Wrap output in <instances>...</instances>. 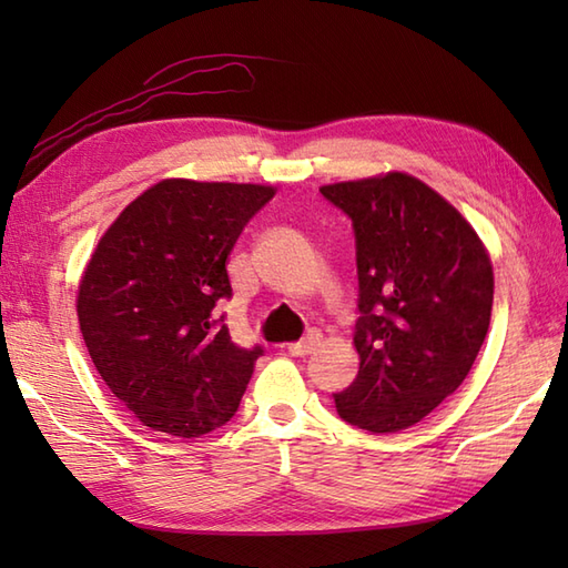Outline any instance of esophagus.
<instances>
[{
	"label": "esophagus",
	"instance_id": "34e87169",
	"mask_svg": "<svg viewBox=\"0 0 568 568\" xmlns=\"http://www.w3.org/2000/svg\"><path fill=\"white\" fill-rule=\"evenodd\" d=\"M320 344V334L317 332H310L303 342H295V344H287V352L293 356H307L317 348Z\"/></svg>",
	"mask_w": 568,
	"mask_h": 568
}]
</instances>
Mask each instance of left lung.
<instances>
[{"mask_svg": "<svg viewBox=\"0 0 568 568\" xmlns=\"http://www.w3.org/2000/svg\"><path fill=\"white\" fill-rule=\"evenodd\" d=\"M354 222L358 376L336 413L373 434L417 425L468 376L493 310V263L466 216L400 171L322 185Z\"/></svg>", "mask_w": 568, "mask_h": 568, "instance_id": "8db88e82", "label": "left lung"}]
</instances>
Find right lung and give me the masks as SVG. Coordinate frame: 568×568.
Segmentation results:
<instances>
[{"label":"right lung","mask_w":568,"mask_h":568,"mask_svg":"<svg viewBox=\"0 0 568 568\" xmlns=\"http://www.w3.org/2000/svg\"><path fill=\"white\" fill-rule=\"evenodd\" d=\"M273 185L165 178L102 234L78 285L84 346L143 427L192 439L234 417L261 346L241 348L214 307L226 261Z\"/></svg>","instance_id":"obj_1"}]
</instances>
